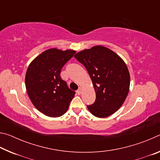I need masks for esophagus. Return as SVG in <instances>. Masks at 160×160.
<instances>
[{
    "label": "esophagus",
    "instance_id": "obj_1",
    "mask_svg": "<svg viewBox=\"0 0 160 160\" xmlns=\"http://www.w3.org/2000/svg\"><path fill=\"white\" fill-rule=\"evenodd\" d=\"M81 92H82V89H81V88H78V90H77L76 92H77L78 95H80V94H81Z\"/></svg>",
    "mask_w": 160,
    "mask_h": 160
}]
</instances>
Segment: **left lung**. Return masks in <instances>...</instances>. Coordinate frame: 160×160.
<instances>
[{"mask_svg": "<svg viewBox=\"0 0 160 160\" xmlns=\"http://www.w3.org/2000/svg\"><path fill=\"white\" fill-rule=\"evenodd\" d=\"M74 57L85 67L95 90V102L87 106L89 111L99 118L113 114L128 94L130 74L126 63L116 53L102 46L83 50Z\"/></svg>", "mask_w": 160, "mask_h": 160, "instance_id": "left-lung-1", "label": "left lung"}]
</instances>
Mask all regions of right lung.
Returning <instances> with one entry per match:
<instances>
[{"mask_svg":"<svg viewBox=\"0 0 160 160\" xmlns=\"http://www.w3.org/2000/svg\"><path fill=\"white\" fill-rule=\"evenodd\" d=\"M76 51L51 48L29 64L25 85L29 99L37 109L50 117L63 115L75 94L61 79L62 68Z\"/></svg>","mask_w":160,"mask_h":160,"instance_id":"add662e5","label":"right lung"}]
</instances>
